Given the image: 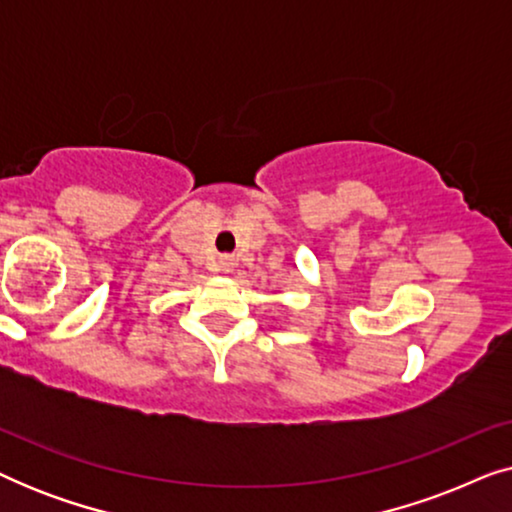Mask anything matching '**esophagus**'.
I'll list each match as a JSON object with an SVG mask.
<instances>
[{
	"label": "esophagus",
	"mask_w": 512,
	"mask_h": 512,
	"mask_svg": "<svg viewBox=\"0 0 512 512\" xmlns=\"http://www.w3.org/2000/svg\"><path fill=\"white\" fill-rule=\"evenodd\" d=\"M235 265H237V258H235L233 254H223V256H219V270H223V272H233Z\"/></svg>",
	"instance_id": "34e87169"
}]
</instances>
